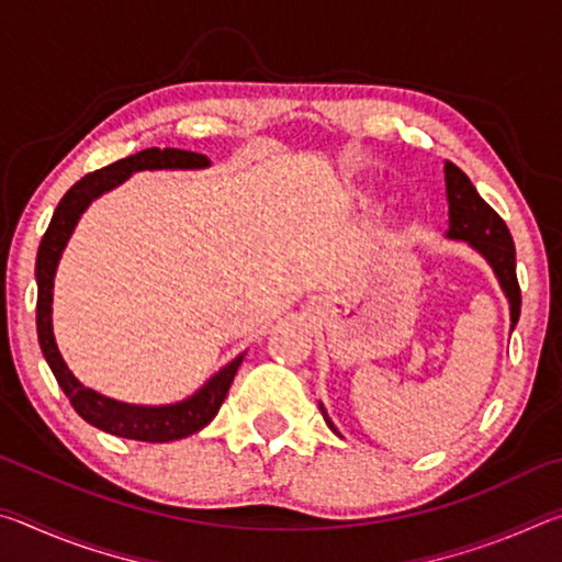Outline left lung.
Here are the masks:
<instances>
[{
  "label": "left lung",
  "mask_w": 562,
  "mask_h": 562,
  "mask_svg": "<svg viewBox=\"0 0 562 562\" xmlns=\"http://www.w3.org/2000/svg\"><path fill=\"white\" fill-rule=\"evenodd\" d=\"M446 195H449V233L446 235L471 243L491 262L510 302L513 327L520 317V284L516 278V245H513L508 225L483 201L469 176L449 160H446ZM327 424L331 431H337L329 418Z\"/></svg>",
  "instance_id": "1"
}]
</instances>
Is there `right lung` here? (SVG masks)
<instances>
[{
  "mask_svg": "<svg viewBox=\"0 0 562 562\" xmlns=\"http://www.w3.org/2000/svg\"><path fill=\"white\" fill-rule=\"evenodd\" d=\"M211 166V158L203 154H190V150L178 148H146L136 156L121 158L101 170L83 176L79 183L69 188L56 211L52 215V223L46 227L42 237L40 252H36V335H40V347L44 351L46 364L59 382L61 392L69 398L74 412L79 414L83 422H89L97 429L123 436V439L133 441H150V443H166L176 439H186V436L201 431L203 426L213 422L217 408L225 402L227 389H231L233 379L237 374V367L245 355L235 357L231 364L223 367L211 382H207L201 392L193 394L186 402L170 404V406H131L123 402H113L109 396H101L79 384L69 367L56 349L54 331H52V288H54V272L59 265L64 245L69 243V235L74 233V225L79 215L87 211L93 198H99L106 190L123 183L136 170H156V168H205Z\"/></svg>",
  "mask_w": 562,
  "mask_h": 562,
  "instance_id": "right-lung-1",
  "label": "right lung"
}]
</instances>
